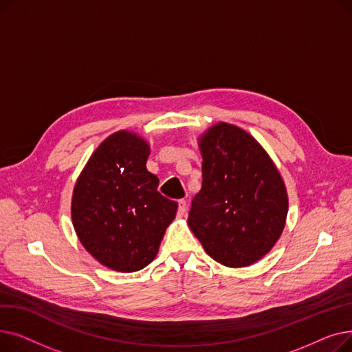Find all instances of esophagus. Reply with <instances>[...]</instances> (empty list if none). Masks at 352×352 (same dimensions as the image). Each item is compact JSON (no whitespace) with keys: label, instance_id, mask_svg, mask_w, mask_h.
<instances>
[{"label":"esophagus","instance_id":"obj_1","mask_svg":"<svg viewBox=\"0 0 352 352\" xmlns=\"http://www.w3.org/2000/svg\"><path fill=\"white\" fill-rule=\"evenodd\" d=\"M186 208H187L186 199H179V201H178V212H177L178 218H182V217H184V214H186Z\"/></svg>","mask_w":352,"mask_h":352}]
</instances>
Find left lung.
Returning a JSON list of instances; mask_svg holds the SVG:
<instances>
[{
    "mask_svg": "<svg viewBox=\"0 0 352 352\" xmlns=\"http://www.w3.org/2000/svg\"><path fill=\"white\" fill-rule=\"evenodd\" d=\"M202 187L188 226L206 252L230 268L250 267L278 241L288 214L285 182L245 129L217 122L198 137Z\"/></svg>",
    "mask_w": 352,
    "mask_h": 352,
    "instance_id": "obj_1",
    "label": "left lung"
}]
</instances>
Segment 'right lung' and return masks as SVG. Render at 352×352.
<instances>
[{
    "label": "right lung",
    "mask_w": 352,
    "mask_h": 352,
    "mask_svg": "<svg viewBox=\"0 0 352 352\" xmlns=\"http://www.w3.org/2000/svg\"><path fill=\"white\" fill-rule=\"evenodd\" d=\"M148 155L145 138L121 129L98 145L74 186V230L87 252L113 271L150 264L177 214V202L157 191Z\"/></svg>",
    "instance_id": "add662e5"
}]
</instances>
